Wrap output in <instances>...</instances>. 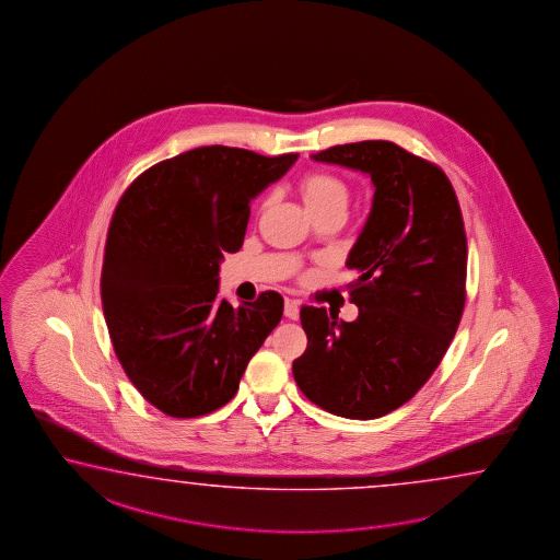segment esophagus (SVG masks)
I'll return each mask as SVG.
<instances>
[{"label": "esophagus", "instance_id": "obj_1", "mask_svg": "<svg viewBox=\"0 0 560 560\" xmlns=\"http://www.w3.org/2000/svg\"><path fill=\"white\" fill-rule=\"evenodd\" d=\"M285 317L287 319H299V303L295 299H287L285 301Z\"/></svg>", "mask_w": 560, "mask_h": 560}]
</instances>
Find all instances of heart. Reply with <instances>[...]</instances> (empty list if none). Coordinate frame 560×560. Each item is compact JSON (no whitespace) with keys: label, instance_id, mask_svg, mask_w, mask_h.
Returning a JSON list of instances; mask_svg holds the SVG:
<instances>
[{"label":"heart","instance_id":"heart-1","mask_svg":"<svg viewBox=\"0 0 560 560\" xmlns=\"http://www.w3.org/2000/svg\"><path fill=\"white\" fill-rule=\"evenodd\" d=\"M299 194L308 211L315 215L323 209L347 206L349 185L339 175L329 172H311L301 177Z\"/></svg>","mask_w":560,"mask_h":560}]
</instances>
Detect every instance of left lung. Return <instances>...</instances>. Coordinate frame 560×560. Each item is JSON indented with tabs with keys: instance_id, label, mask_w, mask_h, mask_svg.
<instances>
[{
	"instance_id": "1",
	"label": "left lung",
	"mask_w": 560,
	"mask_h": 560,
	"mask_svg": "<svg viewBox=\"0 0 560 560\" xmlns=\"http://www.w3.org/2000/svg\"><path fill=\"white\" fill-rule=\"evenodd\" d=\"M315 161L371 175L373 207L347 257L359 317L301 307L307 349L293 377L345 419H378L411 400L443 361L467 299V235L445 172L393 141L325 149Z\"/></svg>"
}]
</instances>
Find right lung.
I'll return each instance as SVG.
<instances>
[{
    "label": "right lung",
    "mask_w": 560,
    "mask_h": 560,
    "mask_svg": "<svg viewBox=\"0 0 560 560\" xmlns=\"http://www.w3.org/2000/svg\"><path fill=\"white\" fill-rule=\"evenodd\" d=\"M298 158L191 149L141 173L115 207L103 315L127 377L161 412L194 419L218 411L283 317L275 291L240 307L219 299V262L240 252L252 199Z\"/></svg>",
    "instance_id": "right-lung-1"
}]
</instances>
